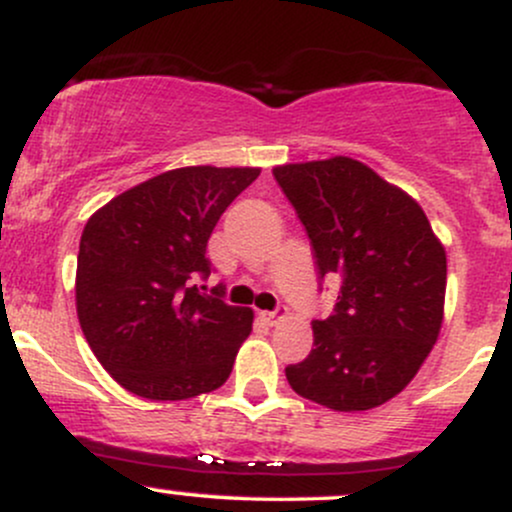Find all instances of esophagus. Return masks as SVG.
Wrapping results in <instances>:
<instances>
[{
  "label": "esophagus",
  "instance_id": "obj_1",
  "mask_svg": "<svg viewBox=\"0 0 512 512\" xmlns=\"http://www.w3.org/2000/svg\"><path fill=\"white\" fill-rule=\"evenodd\" d=\"M286 315H289V313H286V310H279V313H262V317H264V320H267V322H269V325H272V327H276V325H281V322H284V320H286Z\"/></svg>",
  "mask_w": 512,
  "mask_h": 512
}]
</instances>
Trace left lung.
Wrapping results in <instances>:
<instances>
[{"instance_id": "obj_1", "label": "left lung", "mask_w": 512, "mask_h": 512, "mask_svg": "<svg viewBox=\"0 0 512 512\" xmlns=\"http://www.w3.org/2000/svg\"><path fill=\"white\" fill-rule=\"evenodd\" d=\"M274 178L313 243L320 279L342 276L334 313L313 320L293 392L334 411H368L407 387L443 327L448 257L424 209L349 156L286 163Z\"/></svg>"}]
</instances>
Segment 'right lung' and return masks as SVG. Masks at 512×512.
<instances>
[{
    "label": "right lung",
    "instance_id": "obj_1",
    "mask_svg": "<svg viewBox=\"0 0 512 512\" xmlns=\"http://www.w3.org/2000/svg\"><path fill=\"white\" fill-rule=\"evenodd\" d=\"M260 168L166 170L86 221L76 260V315L117 385L156 402L228 380L255 313L199 293L216 221Z\"/></svg>",
    "mask_w": 512,
    "mask_h": 512
}]
</instances>
